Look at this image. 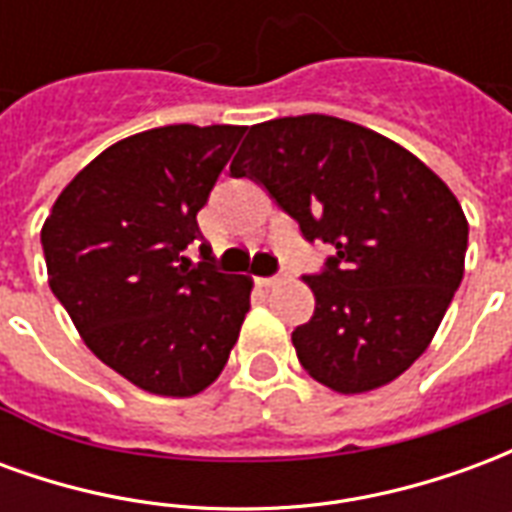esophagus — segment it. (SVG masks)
<instances>
[{
    "label": "esophagus",
    "instance_id": "34e87169",
    "mask_svg": "<svg viewBox=\"0 0 512 512\" xmlns=\"http://www.w3.org/2000/svg\"><path fill=\"white\" fill-rule=\"evenodd\" d=\"M285 277H288V274H285V271H279V274H274V277H260L257 282H260L263 288H274V285H279Z\"/></svg>",
    "mask_w": 512,
    "mask_h": 512
}]
</instances>
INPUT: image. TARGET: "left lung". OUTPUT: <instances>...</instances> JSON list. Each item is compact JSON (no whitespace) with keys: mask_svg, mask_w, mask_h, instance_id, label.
<instances>
[{"mask_svg":"<svg viewBox=\"0 0 512 512\" xmlns=\"http://www.w3.org/2000/svg\"><path fill=\"white\" fill-rule=\"evenodd\" d=\"M230 172L334 249L304 277L315 312L293 332L301 367L340 395L406 373L463 279L469 222L447 183L406 147L329 115L257 123Z\"/></svg>","mask_w":512,"mask_h":512,"instance_id":"1","label":"left lung"}]
</instances>
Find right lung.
Returning a JSON list of instances; mask_svg holds the SVG:
<instances>
[{"instance_id": "add662e5", "label": "right lung", "mask_w": 512, "mask_h": 512, "mask_svg": "<svg viewBox=\"0 0 512 512\" xmlns=\"http://www.w3.org/2000/svg\"><path fill=\"white\" fill-rule=\"evenodd\" d=\"M244 126H164L120 139L62 189L40 244L51 293L87 348L131 384L191 397L227 365L252 279L222 274L197 213Z\"/></svg>"}]
</instances>
